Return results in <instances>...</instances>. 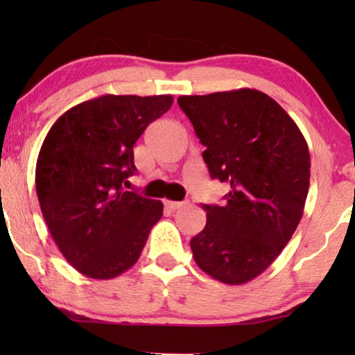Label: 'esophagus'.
<instances>
[{"instance_id": "34e87169", "label": "esophagus", "mask_w": 355, "mask_h": 355, "mask_svg": "<svg viewBox=\"0 0 355 355\" xmlns=\"http://www.w3.org/2000/svg\"><path fill=\"white\" fill-rule=\"evenodd\" d=\"M189 202H176V200H164V207L169 208V210H178L184 205H187Z\"/></svg>"}]
</instances>
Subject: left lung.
<instances>
[{
	"instance_id": "1",
	"label": "left lung",
	"mask_w": 355,
	"mask_h": 355,
	"mask_svg": "<svg viewBox=\"0 0 355 355\" xmlns=\"http://www.w3.org/2000/svg\"><path fill=\"white\" fill-rule=\"evenodd\" d=\"M178 103L205 145L210 176L231 186L221 207L202 205L207 225L191 241L193 260L221 283H249L273 263L302 218L307 142L294 119L260 90L182 95Z\"/></svg>"
}]
</instances>
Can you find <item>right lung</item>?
<instances>
[{
	"mask_svg": "<svg viewBox=\"0 0 355 355\" xmlns=\"http://www.w3.org/2000/svg\"><path fill=\"white\" fill-rule=\"evenodd\" d=\"M171 95H105L67 110L43 140L35 187L64 259L94 279L135 265L163 203L124 191L137 171L134 145L166 113Z\"/></svg>",
	"mask_w": 355,
	"mask_h": 355,
	"instance_id": "obj_1",
	"label": "right lung"
}]
</instances>
